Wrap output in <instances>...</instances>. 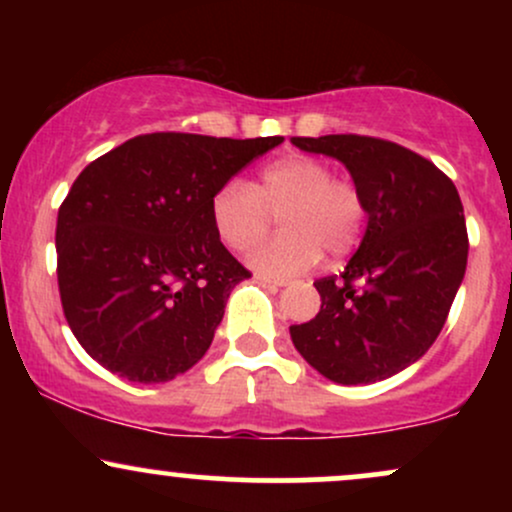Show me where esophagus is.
Wrapping results in <instances>:
<instances>
[{
    "label": "esophagus",
    "mask_w": 512,
    "mask_h": 512,
    "mask_svg": "<svg viewBox=\"0 0 512 512\" xmlns=\"http://www.w3.org/2000/svg\"><path fill=\"white\" fill-rule=\"evenodd\" d=\"M257 281L267 286H289V279H276V276H257Z\"/></svg>",
    "instance_id": "1"
}]
</instances>
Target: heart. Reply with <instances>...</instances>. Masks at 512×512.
I'll return each instance as SVG.
<instances>
[{"label": "heart", "instance_id": "1", "mask_svg": "<svg viewBox=\"0 0 512 512\" xmlns=\"http://www.w3.org/2000/svg\"><path fill=\"white\" fill-rule=\"evenodd\" d=\"M214 231L231 250L245 252L272 226L284 231L252 250L250 264L267 276H296L320 262L322 250L344 257L356 248L366 226V202L351 180L332 178V168L308 154L267 163L255 185L233 178L209 204Z\"/></svg>", "mask_w": 512, "mask_h": 512}]
</instances>
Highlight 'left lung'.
<instances>
[{"mask_svg": "<svg viewBox=\"0 0 512 512\" xmlns=\"http://www.w3.org/2000/svg\"><path fill=\"white\" fill-rule=\"evenodd\" d=\"M291 144L344 163L368 216L344 272L315 281L320 313L291 325L293 346L332 383L392 378L431 349L464 279L469 240L457 187L385 139L327 134Z\"/></svg>", "mask_w": 512, "mask_h": 512, "instance_id": "left-lung-1", "label": "left lung"}]
</instances>
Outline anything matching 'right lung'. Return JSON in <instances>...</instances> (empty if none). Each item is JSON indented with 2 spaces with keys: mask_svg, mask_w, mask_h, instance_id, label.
<instances>
[{
  "mask_svg": "<svg viewBox=\"0 0 512 512\" xmlns=\"http://www.w3.org/2000/svg\"><path fill=\"white\" fill-rule=\"evenodd\" d=\"M281 142L156 132L81 170L57 214V281L93 361L129 383H168L207 354L250 276L216 236L211 197Z\"/></svg>",
  "mask_w": 512,
  "mask_h": 512,
  "instance_id": "1",
  "label": "right lung"
}]
</instances>
